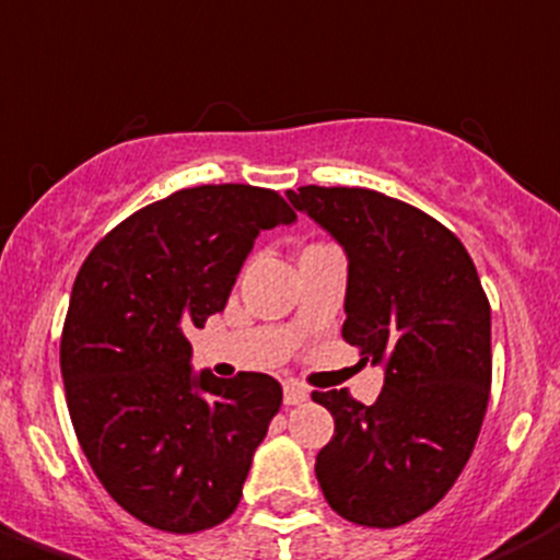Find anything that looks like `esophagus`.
Instances as JSON below:
<instances>
[{
    "label": "esophagus",
    "mask_w": 560,
    "mask_h": 560,
    "mask_svg": "<svg viewBox=\"0 0 560 560\" xmlns=\"http://www.w3.org/2000/svg\"><path fill=\"white\" fill-rule=\"evenodd\" d=\"M283 399H285V405H303L305 399H308V390H305L300 382H285Z\"/></svg>",
    "instance_id": "1"
}]
</instances>
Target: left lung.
Segmentation results:
<instances>
[{"mask_svg": "<svg viewBox=\"0 0 560 560\" xmlns=\"http://www.w3.org/2000/svg\"><path fill=\"white\" fill-rule=\"evenodd\" d=\"M285 195L346 252L342 337L385 371L374 405L314 394L334 417L314 472L334 513L399 527L436 508L479 439L493 380L490 303L467 248L430 214L374 189Z\"/></svg>", "mask_w": 560, "mask_h": 560, "instance_id": "1", "label": "left lung"}]
</instances>
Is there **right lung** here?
Segmentation results:
<instances>
[{
    "mask_svg": "<svg viewBox=\"0 0 560 560\" xmlns=\"http://www.w3.org/2000/svg\"><path fill=\"white\" fill-rule=\"evenodd\" d=\"M294 221L260 186L180 189L118 223L75 277L67 410L104 490L150 527L200 533L241 501L283 388L269 374L195 371L186 331L226 308L257 234Z\"/></svg>",
    "mask_w": 560,
    "mask_h": 560,
    "instance_id": "1",
    "label": "right lung"
}]
</instances>
